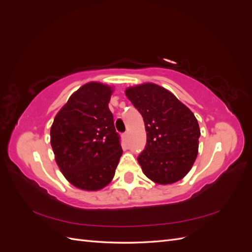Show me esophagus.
Segmentation results:
<instances>
[{"mask_svg":"<svg viewBox=\"0 0 252 252\" xmlns=\"http://www.w3.org/2000/svg\"><path fill=\"white\" fill-rule=\"evenodd\" d=\"M123 139H124V141H125V142H127V141H128V133H127V132H125V133L123 134Z\"/></svg>","mask_w":252,"mask_h":252,"instance_id":"34e87169","label":"esophagus"}]
</instances>
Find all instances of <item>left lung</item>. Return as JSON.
I'll return each mask as SVG.
<instances>
[{"label": "left lung", "instance_id": "1", "mask_svg": "<svg viewBox=\"0 0 252 252\" xmlns=\"http://www.w3.org/2000/svg\"><path fill=\"white\" fill-rule=\"evenodd\" d=\"M142 114L147 142L138 157L145 175L158 184H172L191 169L199 151V123L170 91L152 83L125 90Z\"/></svg>", "mask_w": 252, "mask_h": 252}]
</instances>
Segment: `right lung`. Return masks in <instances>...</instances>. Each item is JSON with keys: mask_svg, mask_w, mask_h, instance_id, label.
I'll list each match as a JSON object with an SVG mask.
<instances>
[{"mask_svg": "<svg viewBox=\"0 0 252 252\" xmlns=\"http://www.w3.org/2000/svg\"><path fill=\"white\" fill-rule=\"evenodd\" d=\"M112 89L90 82L58 112L50 129L56 162L73 186L95 191L107 186L123 154L108 103Z\"/></svg>", "mask_w": 252, "mask_h": 252, "instance_id": "add662e5", "label": "right lung"}]
</instances>
